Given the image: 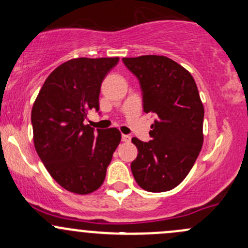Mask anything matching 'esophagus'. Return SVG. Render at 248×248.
<instances>
[{"mask_svg": "<svg viewBox=\"0 0 248 248\" xmlns=\"http://www.w3.org/2000/svg\"><path fill=\"white\" fill-rule=\"evenodd\" d=\"M131 139H132V138L129 137V135L122 134V141H124V142H129V141H131Z\"/></svg>", "mask_w": 248, "mask_h": 248, "instance_id": "34e87169", "label": "esophagus"}]
</instances>
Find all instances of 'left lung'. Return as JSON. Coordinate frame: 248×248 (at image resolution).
<instances>
[{"label": "left lung", "mask_w": 248, "mask_h": 248, "mask_svg": "<svg viewBox=\"0 0 248 248\" xmlns=\"http://www.w3.org/2000/svg\"><path fill=\"white\" fill-rule=\"evenodd\" d=\"M138 78L146 114H155L148 142L133 138L131 169L140 187L164 192L183 182L203 145L204 108L191 74L164 56L122 58Z\"/></svg>", "instance_id": "obj_1"}]
</instances>
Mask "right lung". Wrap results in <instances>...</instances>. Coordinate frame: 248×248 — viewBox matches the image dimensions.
<instances>
[{"instance_id": "add662e5", "label": "right lung", "mask_w": 248, "mask_h": 248, "mask_svg": "<svg viewBox=\"0 0 248 248\" xmlns=\"http://www.w3.org/2000/svg\"><path fill=\"white\" fill-rule=\"evenodd\" d=\"M119 58H76L46 78L32 108L33 140L46 170L67 191L87 195L102 186L107 168L121 141L116 128L84 124L98 111L104 77Z\"/></svg>"}]
</instances>
